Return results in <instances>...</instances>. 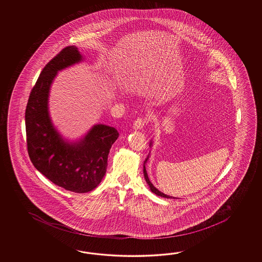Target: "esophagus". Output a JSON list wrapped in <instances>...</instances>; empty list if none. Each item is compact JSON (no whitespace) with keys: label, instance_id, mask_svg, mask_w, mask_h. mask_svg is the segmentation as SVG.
I'll use <instances>...</instances> for the list:
<instances>
[{"label":"esophagus","instance_id":"1","mask_svg":"<svg viewBox=\"0 0 262 262\" xmlns=\"http://www.w3.org/2000/svg\"><path fill=\"white\" fill-rule=\"evenodd\" d=\"M145 123H146V119L139 118L133 123V129H135V130H141V129L143 128Z\"/></svg>","mask_w":262,"mask_h":262}]
</instances>
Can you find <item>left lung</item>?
I'll return each mask as SVG.
<instances>
[{
	"instance_id": "obj_1",
	"label": "left lung",
	"mask_w": 262,
	"mask_h": 262,
	"mask_svg": "<svg viewBox=\"0 0 262 262\" xmlns=\"http://www.w3.org/2000/svg\"><path fill=\"white\" fill-rule=\"evenodd\" d=\"M152 146V142L150 141V147ZM149 156H150V154H149ZM149 156L148 157L146 158V160L144 162V165H143V174H144V178L146 180V183L148 184L149 185V187H150V191L152 192V193H155L156 195H160L162 198H167V199H176V198H174V196H170V195H166V194H164V193H162L161 191H159V190L157 189L156 187L154 186V184L150 183V180H149V177H148V174H147V171H146V167H145V164L147 163L148 161V159H149Z\"/></svg>"
}]
</instances>
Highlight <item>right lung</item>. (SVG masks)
I'll use <instances>...</instances> for the list:
<instances>
[{"label":"right lung","mask_w":262,"mask_h":262,"mask_svg":"<svg viewBox=\"0 0 262 262\" xmlns=\"http://www.w3.org/2000/svg\"><path fill=\"white\" fill-rule=\"evenodd\" d=\"M83 61L78 48H64L44 67L31 92L25 112L27 148L34 167L53 184L75 193H87L106 174L107 156L117 130L95 124L76 141L63 139L50 118L49 97L57 73Z\"/></svg>","instance_id":"obj_1"}]
</instances>
